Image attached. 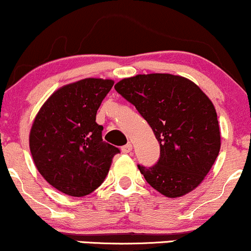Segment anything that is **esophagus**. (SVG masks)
<instances>
[{"instance_id":"esophagus-1","label":"esophagus","mask_w":251,"mask_h":251,"mask_svg":"<svg viewBox=\"0 0 251 251\" xmlns=\"http://www.w3.org/2000/svg\"><path fill=\"white\" fill-rule=\"evenodd\" d=\"M131 150H132V146H131L130 143L126 144V146L122 147V152H125V154H129V152H130Z\"/></svg>"}]
</instances>
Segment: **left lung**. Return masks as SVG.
Returning <instances> with one entry per match:
<instances>
[{"instance_id":"obj_1","label":"left lung","mask_w":251,"mask_h":251,"mask_svg":"<svg viewBox=\"0 0 251 251\" xmlns=\"http://www.w3.org/2000/svg\"><path fill=\"white\" fill-rule=\"evenodd\" d=\"M115 89L135 105L160 143L157 163L137 166L146 181L170 199L199 187L221 148L217 114L208 96L190 79L172 74L123 78Z\"/></svg>"}]
</instances>
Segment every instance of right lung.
<instances>
[{"instance_id": "right-lung-1", "label": "right lung", "mask_w": 251, "mask_h": 251, "mask_svg": "<svg viewBox=\"0 0 251 251\" xmlns=\"http://www.w3.org/2000/svg\"><path fill=\"white\" fill-rule=\"evenodd\" d=\"M113 79L84 78L60 88L41 107L29 135L38 173L69 196L93 193L120 149L104 142L96 113Z\"/></svg>"}]
</instances>
